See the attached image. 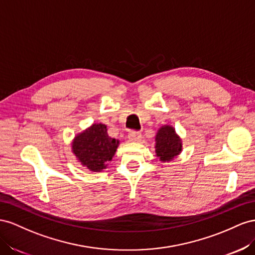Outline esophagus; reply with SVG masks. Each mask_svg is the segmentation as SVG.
Segmentation results:
<instances>
[{
  "label": "esophagus",
  "instance_id": "34e87169",
  "mask_svg": "<svg viewBox=\"0 0 255 255\" xmlns=\"http://www.w3.org/2000/svg\"><path fill=\"white\" fill-rule=\"evenodd\" d=\"M128 139L131 142H141L142 141V134L140 132L131 131L128 134Z\"/></svg>",
  "mask_w": 255,
  "mask_h": 255
}]
</instances>
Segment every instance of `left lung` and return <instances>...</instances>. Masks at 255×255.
I'll use <instances>...</instances> for the list:
<instances>
[{
	"label": "left lung",
	"instance_id": "obj_1",
	"mask_svg": "<svg viewBox=\"0 0 255 255\" xmlns=\"http://www.w3.org/2000/svg\"><path fill=\"white\" fill-rule=\"evenodd\" d=\"M183 150V141L172 125H163L155 135L156 157L161 162H171Z\"/></svg>",
	"mask_w": 255,
	"mask_h": 255
}]
</instances>
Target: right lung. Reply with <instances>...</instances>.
I'll return each instance as SVG.
<instances>
[{
	"instance_id": "add662e5",
	"label": "right lung",
	"mask_w": 255,
	"mask_h": 255,
	"mask_svg": "<svg viewBox=\"0 0 255 255\" xmlns=\"http://www.w3.org/2000/svg\"><path fill=\"white\" fill-rule=\"evenodd\" d=\"M120 140L109 136L105 124L95 123L77 133L71 142V151L78 162L91 172H101L112 161Z\"/></svg>"
}]
</instances>
